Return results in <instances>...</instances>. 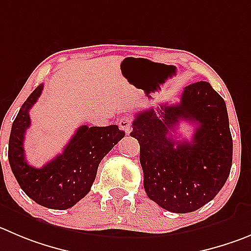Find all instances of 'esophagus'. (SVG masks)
I'll return each instance as SVG.
<instances>
[{
    "label": "esophagus",
    "instance_id": "34e87169",
    "mask_svg": "<svg viewBox=\"0 0 251 251\" xmlns=\"http://www.w3.org/2000/svg\"><path fill=\"white\" fill-rule=\"evenodd\" d=\"M118 125L119 127L126 133V135H128V133L131 132V128H132L131 127V125H132V120H131V118H128V116H123V118L119 119Z\"/></svg>",
    "mask_w": 251,
    "mask_h": 251
}]
</instances>
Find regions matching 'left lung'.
<instances>
[{"mask_svg":"<svg viewBox=\"0 0 251 251\" xmlns=\"http://www.w3.org/2000/svg\"><path fill=\"white\" fill-rule=\"evenodd\" d=\"M179 120L197 126L191 142L170 132ZM131 136L140 144L144 187L150 200L173 213L210 202L229 177L233 139L223 98L207 81L186 86L178 104L137 112Z\"/></svg>","mask_w":251,"mask_h":251,"instance_id":"1","label":"left lung"}]
</instances>
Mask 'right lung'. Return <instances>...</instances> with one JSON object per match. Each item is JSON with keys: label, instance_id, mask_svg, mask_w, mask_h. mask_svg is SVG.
I'll return each mask as SVG.
<instances>
[{"label": "right lung", "instance_id": "right-lung-1", "mask_svg": "<svg viewBox=\"0 0 251 251\" xmlns=\"http://www.w3.org/2000/svg\"><path fill=\"white\" fill-rule=\"evenodd\" d=\"M43 84L37 86L23 102L11 128L8 161L18 184L29 198L50 209H68L86 196L97 177L98 167L125 132L118 125H83L73 135L63 153L42 168L25 161L23 141L29 127V110L37 102Z\"/></svg>", "mask_w": 251, "mask_h": 251}]
</instances>
